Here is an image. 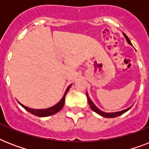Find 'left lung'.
<instances>
[{
	"mask_svg": "<svg viewBox=\"0 0 149 149\" xmlns=\"http://www.w3.org/2000/svg\"><path fill=\"white\" fill-rule=\"evenodd\" d=\"M123 36H125V39H126V41H127V42L129 44V45H132V42H131V41L129 40V38H128V37H127L126 35H125V33H123ZM86 97H87V100H88V103L89 104H90V107H91V108L93 110L94 112H96L97 113H98L99 115L102 116V117H104V118H116V117H118V116L121 115V114H123L124 113H125V112H127L129 109H131V107H132V106H131L130 107H128V108L125 109V110H123V111H117V112H111V113H107V112H104V111H102L101 110H100L99 108H98L96 106L95 104H93V102L91 100V98H90V97H89L88 93H87V92L86 93Z\"/></svg>",
	"mask_w": 149,
	"mask_h": 149,
	"instance_id": "obj_1",
	"label": "left lung"
}]
</instances>
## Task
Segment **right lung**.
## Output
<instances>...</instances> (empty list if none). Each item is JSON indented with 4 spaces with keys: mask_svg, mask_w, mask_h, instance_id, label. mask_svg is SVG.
Instances as JSON below:
<instances>
[{
    "mask_svg": "<svg viewBox=\"0 0 149 149\" xmlns=\"http://www.w3.org/2000/svg\"><path fill=\"white\" fill-rule=\"evenodd\" d=\"M72 86V84L70 85V86H68L67 89L65 90V92L64 93V95L62 97V99L59 100V101L56 104H55L54 106L51 107H49V108H45V109H32V108H29L28 107L24 106L22 104H21L19 101L18 102V104L22 107H24L27 111H29V113H32L34 115L38 116V117H48V116H51L52 114H55L57 112L60 111L61 109L63 108V106H64V104H65V95H66V93H68V91L70 90V88Z\"/></svg>",
    "mask_w": 149,
    "mask_h": 149,
    "instance_id": "1",
    "label": "right lung"
}]
</instances>
